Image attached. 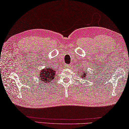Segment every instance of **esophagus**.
Masks as SVG:
<instances>
[{"instance_id": "esophagus-1", "label": "esophagus", "mask_w": 129, "mask_h": 129, "mask_svg": "<svg viewBox=\"0 0 129 129\" xmlns=\"http://www.w3.org/2000/svg\"><path fill=\"white\" fill-rule=\"evenodd\" d=\"M70 67V65H69V64H67L66 66V67H67V68H69Z\"/></svg>"}]
</instances>
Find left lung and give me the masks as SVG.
I'll list each match as a JSON object with an SVG mask.
<instances>
[{
    "label": "left lung",
    "instance_id": "left-lung-1",
    "mask_svg": "<svg viewBox=\"0 0 129 129\" xmlns=\"http://www.w3.org/2000/svg\"><path fill=\"white\" fill-rule=\"evenodd\" d=\"M81 71V72L80 71ZM79 72L80 73H79V74L81 73V77L82 78L84 79H87V77L88 76V73H89L88 71V73H87L86 72V70H80ZM77 75H78V73H77Z\"/></svg>",
    "mask_w": 129,
    "mask_h": 129
}]
</instances>
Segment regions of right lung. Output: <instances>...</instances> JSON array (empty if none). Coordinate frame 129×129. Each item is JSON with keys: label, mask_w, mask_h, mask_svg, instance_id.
<instances>
[{"label": "right lung", "mask_w": 129, "mask_h": 129, "mask_svg": "<svg viewBox=\"0 0 129 129\" xmlns=\"http://www.w3.org/2000/svg\"><path fill=\"white\" fill-rule=\"evenodd\" d=\"M56 74L55 70L53 69L51 67L46 66L40 71L38 77L41 82L45 83H48L52 81L55 78V76Z\"/></svg>", "instance_id": "add662e5"}]
</instances>
